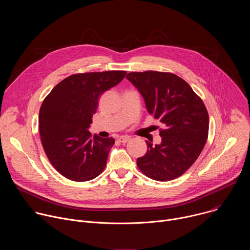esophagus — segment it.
<instances>
[{
    "label": "esophagus",
    "instance_id": "34e87169",
    "mask_svg": "<svg viewBox=\"0 0 250 250\" xmlns=\"http://www.w3.org/2000/svg\"><path fill=\"white\" fill-rule=\"evenodd\" d=\"M128 139H129V137L128 136H126V135H123V136H121V137H119V141L120 142H123V144H125L126 141H128Z\"/></svg>",
    "mask_w": 250,
    "mask_h": 250
}]
</instances>
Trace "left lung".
I'll return each mask as SVG.
<instances>
[{"label":"left lung","instance_id":"8db88e82","mask_svg":"<svg viewBox=\"0 0 250 250\" xmlns=\"http://www.w3.org/2000/svg\"><path fill=\"white\" fill-rule=\"evenodd\" d=\"M145 99L146 109L163 128L160 145L146 141L147 152L137 158L138 169L156 181L183 175L201 154L208 134V114L202 99L173 73L145 71L126 75Z\"/></svg>","mask_w":250,"mask_h":250}]
</instances>
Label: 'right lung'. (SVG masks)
Masks as SVG:
<instances>
[{
  "instance_id": "add662e5",
  "label": "right lung",
  "mask_w": 250,
  "mask_h": 250,
  "mask_svg": "<svg viewBox=\"0 0 250 250\" xmlns=\"http://www.w3.org/2000/svg\"><path fill=\"white\" fill-rule=\"evenodd\" d=\"M125 74V71L73 74L43 100L39 117L42 144L52 166L67 179L85 182L104 171L115 139L92 137L88 128L100 96Z\"/></svg>"
}]
</instances>
